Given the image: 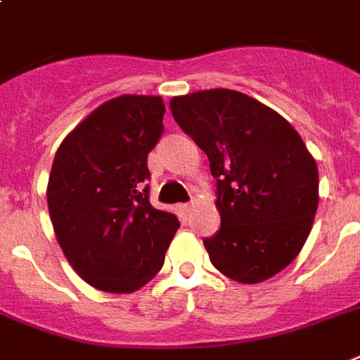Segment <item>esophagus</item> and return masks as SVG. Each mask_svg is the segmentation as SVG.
Listing matches in <instances>:
<instances>
[{
  "label": "esophagus",
  "mask_w": 360,
  "mask_h": 360,
  "mask_svg": "<svg viewBox=\"0 0 360 360\" xmlns=\"http://www.w3.org/2000/svg\"><path fill=\"white\" fill-rule=\"evenodd\" d=\"M181 210H185V212H188L190 207H192V203H181Z\"/></svg>",
  "instance_id": "34e87169"
}]
</instances>
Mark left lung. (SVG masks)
Masks as SVG:
<instances>
[{
  "instance_id": "left-lung-1",
  "label": "left lung",
  "mask_w": 360,
  "mask_h": 360,
  "mask_svg": "<svg viewBox=\"0 0 360 360\" xmlns=\"http://www.w3.org/2000/svg\"><path fill=\"white\" fill-rule=\"evenodd\" d=\"M175 122L205 151L221 227L209 259L233 281L255 285L302 251L318 209V166L281 114L227 89L172 98Z\"/></svg>"
}]
</instances>
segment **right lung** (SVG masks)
<instances>
[{
  "label": "right lung",
  "instance_id": "add662e5",
  "mask_svg": "<svg viewBox=\"0 0 360 360\" xmlns=\"http://www.w3.org/2000/svg\"><path fill=\"white\" fill-rule=\"evenodd\" d=\"M160 96H118L63 140L48 209L64 257L98 290L129 294L165 264L177 216L150 203L148 153L162 134Z\"/></svg>",
  "mask_w": 360,
  "mask_h": 360
}]
</instances>
